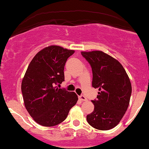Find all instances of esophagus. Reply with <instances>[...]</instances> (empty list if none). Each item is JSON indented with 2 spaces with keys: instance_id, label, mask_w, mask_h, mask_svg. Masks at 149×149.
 Returning <instances> with one entry per match:
<instances>
[{
  "instance_id": "esophagus-1",
  "label": "esophagus",
  "mask_w": 149,
  "mask_h": 149,
  "mask_svg": "<svg viewBox=\"0 0 149 149\" xmlns=\"http://www.w3.org/2000/svg\"><path fill=\"white\" fill-rule=\"evenodd\" d=\"M79 99L80 100H81V101H86V100H87L86 97L85 96L83 95L79 96Z\"/></svg>"
}]
</instances>
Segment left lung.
Returning a JSON list of instances; mask_svg holds the SVG:
<instances>
[{
	"mask_svg": "<svg viewBox=\"0 0 149 149\" xmlns=\"http://www.w3.org/2000/svg\"><path fill=\"white\" fill-rule=\"evenodd\" d=\"M93 72L92 86L98 88L97 99L92 100L94 110L87 115L94 128L107 130L116 126L127 111L132 93L130 79L116 59L102 51L81 52Z\"/></svg>",
	"mask_w": 149,
	"mask_h": 149,
	"instance_id": "left-lung-1",
	"label": "left lung"
}]
</instances>
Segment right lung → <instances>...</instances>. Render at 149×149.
I'll list each match as a JSON object with an SVG mask.
<instances>
[{
  "label": "right lung",
  "mask_w": 149,
  "mask_h": 149,
  "mask_svg": "<svg viewBox=\"0 0 149 149\" xmlns=\"http://www.w3.org/2000/svg\"><path fill=\"white\" fill-rule=\"evenodd\" d=\"M74 50L51 45L40 50L30 63L22 82L24 105L33 120L42 126L62 123L76 104L74 92L58 88L64 67Z\"/></svg>",
  "instance_id": "add662e5"
}]
</instances>
